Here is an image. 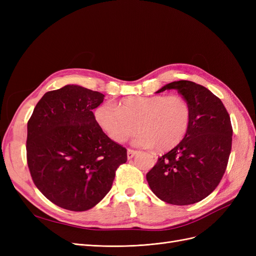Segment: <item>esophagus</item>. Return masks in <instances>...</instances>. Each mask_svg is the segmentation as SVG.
Masks as SVG:
<instances>
[{
  "instance_id": "obj_1",
  "label": "esophagus",
  "mask_w": 256,
  "mask_h": 256,
  "mask_svg": "<svg viewBox=\"0 0 256 256\" xmlns=\"http://www.w3.org/2000/svg\"><path fill=\"white\" fill-rule=\"evenodd\" d=\"M136 154V150H131V148L127 150V157H128V159H132L134 157Z\"/></svg>"
}]
</instances>
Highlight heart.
<instances>
[{"mask_svg": "<svg viewBox=\"0 0 256 256\" xmlns=\"http://www.w3.org/2000/svg\"><path fill=\"white\" fill-rule=\"evenodd\" d=\"M99 128L112 141L122 143L134 134V143L154 146L158 152L174 148L187 136L192 120L188 100L180 95L128 96L118 106L102 104L94 111Z\"/></svg>", "mask_w": 256, "mask_h": 256, "instance_id": "b5f03b06", "label": "heart"}]
</instances>
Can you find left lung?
<instances>
[{
    "label": "left lung",
    "instance_id": "left-lung-1",
    "mask_svg": "<svg viewBox=\"0 0 256 256\" xmlns=\"http://www.w3.org/2000/svg\"><path fill=\"white\" fill-rule=\"evenodd\" d=\"M166 90H176L188 100L191 125L184 140L158 158L146 180L164 202L180 206L194 204L210 194L226 173L233 128L220 98L203 85L180 80L156 92Z\"/></svg>",
    "mask_w": 256,
    "mask_h": 256
}]
</instances>
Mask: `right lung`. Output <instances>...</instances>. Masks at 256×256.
<instances>
[{"instance_id":"obj_1","label":"right lung","mask_w":256,"mask_h":256,"mask_svg":"<svg viewBox=\"0 0 256 256\" xmlns=\"http://www.w3.org/2000/svg\"><path fill=\"white\" fill-rule=\"evenodd\" d=\"M104 95L79 85L47 92L28 122L30 176L53 204L72 212L94 207L112 188L127 150L99 128L92 110Z\"/></svg>"}]
</instances>
